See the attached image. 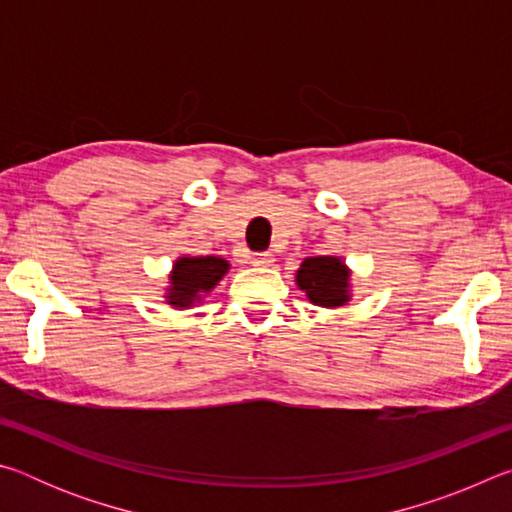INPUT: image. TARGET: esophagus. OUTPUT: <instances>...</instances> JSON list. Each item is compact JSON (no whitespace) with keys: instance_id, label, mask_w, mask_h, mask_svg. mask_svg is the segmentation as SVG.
<instances>
[{"instance_id":"34e87169","label":"esophagus","mask_w":512,"mask_h":512,"mask_svg":"<svg viewBox=\"0 0 512 512\" xmlns=\"http://www.w3.org/2000/svg\"><path fill=\"white\" fill-rule=\"evenodd\" d=\"M275 262L273 253H255L253 257H250V264L253 266H271Z\"/></svg>"}]
</instances>
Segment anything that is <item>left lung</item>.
Wrapping results in <instances>:
<instances>
[{
    "label": "left lung",
    "instance_id": "8db88e82",
    "mask_svg": "<svg viewBox=\"0 0 512 512\" xmlns=\"http://www.w3.org/2000/svg\"><path fill=\"white\" fill-rule=\"evenodd\" d=\"M350 271L339 257H307L296 282L307 298L320 307H341L350 300Z\"/></svg>",
    "mask_w": 512,
    "mask_h": 512
}]
</instances>
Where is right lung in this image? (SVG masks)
I'll return each mask as SVG.
<instances>
[{"label": "right lung", "instance_id": "add662e5", "mask_svg": "<svg viewBox=\"0 0 512 512\" xmlns=\"http://www.w3.org/2000/svg\"><path fill=\"white\" fill-rule=\"evenodd\" d=\"M230 264L221 257H180L173 264L169 305L192 307L201 293L212 291L216 282L228 273Z\"/></svg>", "mask_w": 512, "mask_h": 512}]
</instances>
